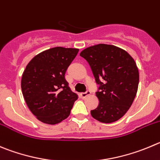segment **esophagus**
Instances as JSON below:
<instances>
[{
    "instance_id": "34e87169",
    "label": "esophagus",
    "mask_w": 160,
    "mask_h": 160,
    "mask_svg": "<svg viewBox=\"0 0 160 160\" xmlns=\"http://www.w3.org/2000/svg\"><path fill=\"white\" fill-rule=\"evenodd\" d=\"M91 95V92H90V91H87V92H83V93H80V97H81L82 98H86V97H87L88 95Z\"/></svg>"
}]
</instances>
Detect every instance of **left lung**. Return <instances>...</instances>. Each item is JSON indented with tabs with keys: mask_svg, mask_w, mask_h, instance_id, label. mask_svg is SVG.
<instances>
[{
	"mask_svg": "<svg viewBox=\"0 0 160 160\" xmlns=\"http://www.w3.org/2000/svg\"><path fill=\"white\" fill-rule=\"evenodd\" d=\"M90 65L97 84L99 103L91 110L95 119L102 123L119 120L129 110L137 95L139 72L133 58L113 45L98 44L80 53Z\"/></svg>",
	"mask_w": 160,
	"mask_h": 160,
	"instance_id": "left-lung-1",
	"label": "left lung"
}]
</instances>
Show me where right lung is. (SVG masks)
Here are the masks:
<instances>
[{"mask_svg":"<svg viewBox=\"0 0 160 160\" xmlns=\"http://www.w3.org/2000/svg\"><path fill=\"white\" fill-rule=\"evenodd\" d=\"M79 49H49L31 60L23 71L21 89L28 108L43 123L55 125L69 116L78 95L72 92L65 72Z\"/></svg>","mask_w":160,"mask_h":160,"instance_id":"right-lung-1","label":"right lung"}]
</instances>
